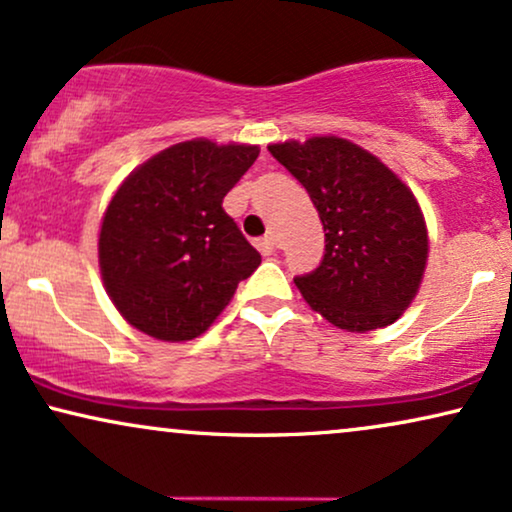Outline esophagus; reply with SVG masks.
I'll return each mask as SVG.
<instances>
[{"mask_svg":"<svg viewBox=\"0 0 512 512\" xmlns=\"http://www.w3.org/2000/svg\"><path fill=\"white\" fill-rule=\"evenodd\" d=\"M256 249L261 251V254H272V251L277 249V240L272 235H265L261 240H256Z\"/></svg>","mask_w":512,"mask_h":512,"instance_id":"esophagus-1","label":"esophagus"}]
</instances>
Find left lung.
I'll list each match as a JSON object with an SVG mask.
<instances>
[{
	"mask_svg": "<svg viewBox=\"0 0 512 512\" xmlns=\"http://www.w3.org/2000/svg\"><path fill=\"white\" fill-rule=\"evenodd\" d=\"M308 190L324 225V256L294 277L310 308L338 329L393 324L421 287L428 230L414 192L381 159L336 136L268 145Z\"/></svg>",
	"mask_w": 512,
	"mask_h": 512,
	"instance_id": "obj_1",
	"label": "left lung"
}]
</instances>
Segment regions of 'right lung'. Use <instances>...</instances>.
<instances>
[{"instance_id":"obj_1","label":"right lung","mask_w":512,"mask_h":512,"mask_svg":"<svg viewBox=\"0 0 512 512\" xmlns=\"http://www.w3.org/2000/svg\"><path fill=\"white\" fill-rule=\"evenodd\" d=\"M258 152L195 138L150 157L119 185L103 216L98 263L131 327L159 341L197 338L261 265L223 211Z\"/></svg>"}]
</instances>
